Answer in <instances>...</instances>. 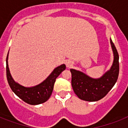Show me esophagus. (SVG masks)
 <instances>
[{
    "label": "esophagus",
    "instance_id": "obj_1",
    "mask_svg": "<svg viewBox=\"0 0 128 128\" xmlns=\"http://www.w3.org/2000/svg\"><path fill=\"white\" fill-rule=\"evenodd\" d=\"M67 66H71V64H70V63H69V62H68V63H67Z\"/></svg>",
    "mask_w": 128,
    "mask_h": 128
}]
</instances>
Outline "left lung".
Masks as SVG:
<instances>
[{"label":"left lung","instance_id":"1","mask_svg":"<svg viewBox=\"0 0 128 128\" xmlns=\"http://www.w3.org/2000/svg\"><path fill=\"white\" fill-rule=\"evenodd\" d=\"M114 60L109 71L98 79H93L83 72L70 69L72 86L77 96L82 100L96 102L106 96L113 88L119 75V55L115 45L110 39Z\"/></svg>","mask_w":128,"mask_h":128}]
</instances>
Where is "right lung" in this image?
Returning a JSON list of instances; mask_svg holds the SVG:
<instances>
[{
	"label": "right lung",
	"instance_id": "obj_1",
	"mask_svg": "<svg viewBox=\"0 0 128 128\" xmlns=\"http://www.w3.org/2000/svg\"><path fill=\"white\" fill-rule=\"evenodd\" d=\"M8 56L6 57V78L11 90L16 95L26 103L30 105H38L46 102L52 94L56 78L62 71L66 69L65 64L56 68L53 72L41 84L31 88H26L14 82L9 71L8 65Z\"/></svg>",
	"mask_w": 128,
	"mask_h": 128
}]
</instances>
